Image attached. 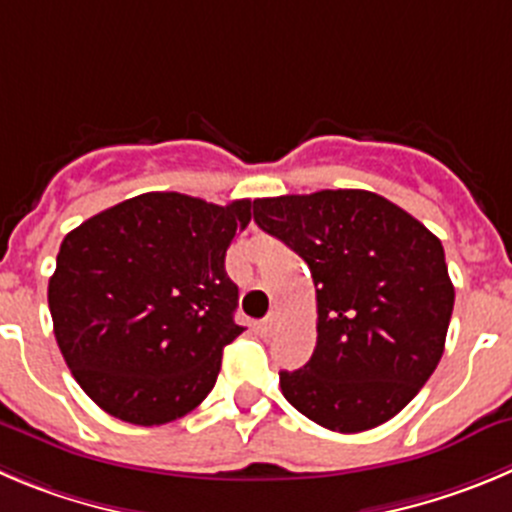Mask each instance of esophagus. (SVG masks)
Here are the masks:
<instances>
[{"label": "esophagus", "mask_w": 512, "mask_h": 512, "mask_svg": "<svg viewBox=\"0 0 512 512\" xmlns=\"http://www.w3.org/2000/svg\"><path fill=\"white\" fill-rule=\"evenodd\" d=\"M275 326H278V315L272 313V315H267L265 321H262L260 326H257V328H260V333H262V336H270V333L275 331Z\"/></svg>", "instance_id": "obj_1"}]
</instances>
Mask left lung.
<instances>
[{"mask_svg": "<svg viewBox=\"0 0 512 512\" xmlns=\"http://www.w3.org/2000/svg\"><path fill=\"white\" fill-rule=\"evenodd\" d=\"M255 222L298 252L318 300L308 364L280 371L285 399L331 432H366L407 407L437 369L452 288L442 242L364 189L255 199Z\"/></svg>", "mask_w": 512, "mask_h": 512, "instance_id": "8db88e82", "label": "left lung"}]
</instances>
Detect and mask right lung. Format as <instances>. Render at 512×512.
<instances>
[{
    "label": "right lung",
    "instance_id": "obj_1",
    "mask_svg": "<svg viewBox=\"0 0 512 512\" xmlns=\"http://www.w3.org/2000/svg\"><path fill=\"white\" fill-rule=\"evenodd\" d=\"M250 207L148 191L65 234L47 303L65 364L103 412L159 427L207 399L245 331L224 255Z\"/></svg>",
    "mask_w": 512,
    "mask_h": 512
}]
</instances>
